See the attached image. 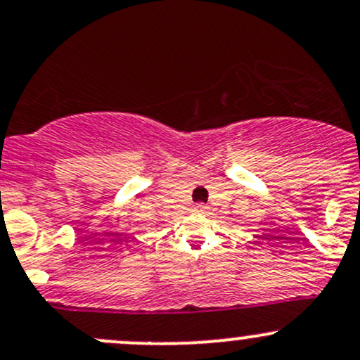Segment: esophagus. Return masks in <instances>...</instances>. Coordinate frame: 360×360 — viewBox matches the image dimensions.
<instances>
[{
  "instance_id": "obj_1",
  "label": "esophagus",
  "mask_w": 360,
  "mask_h": 360,
  "mask_svg": "<svg viewBox=\"0 0 360 360\" xmlns=\"http://www.w3.org/2000/svg\"><path fill=\"white\" fill-rule=\"evenodd\" d=\"M207 209H209V207L203 205V203H198V205H196V210H198V212H205Z\"/></svg>"
}]
</instances>
